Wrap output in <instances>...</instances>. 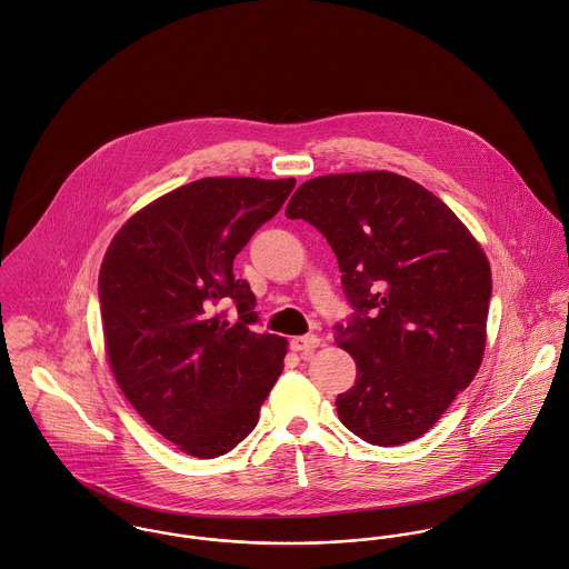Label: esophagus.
<instances>
[{
	"instance_id": "obj_1",
	"label": "esophagus",
	"mask_w": 569,
	"mask_h": 569,
	"mask_svg": "<svg viewBox=\"0 0 569 569\" xmlns=\"http://www.w3.org/2000/svg\"><path fill=\"white\" fill-rule=\"evenodd\" d=\"M319 343H321V339L317 335H303V337H295L290 341V348L295 352H301L303 357H308V355H312L319 348Z\"/></svg>"
}]
</instances>
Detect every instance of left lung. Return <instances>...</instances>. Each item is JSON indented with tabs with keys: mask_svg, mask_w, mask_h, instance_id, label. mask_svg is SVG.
<instances>
[{
	"mask_svg": "<svg viewBox=\"0 0 569 569\" xmlns=\"http://www.w3.org/2000/svg\"><path fill=\"white\" fill-rule=\"evenodd\" d=\"M286 217L326 237L355 310L335 326L357 361L355 386L337 397L341 423L381 448L419 439L483 361L492 297L483 248L439 197L386 170L310 179Z\"/></svg>",
	"mask_w": 569,
	"mask_h": 569,
	"instance_id": "obj_1",
	"label": "left lung"
}]
</instances>
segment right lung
<instances>
[{"mask_svg": "<svg viewBox=\"0 0 569 569\" xmlns=\"http://www.w3.org/2000/svg\"><path fill=\"white\" fill-rule=\"evenodd\" d=\"M295 179L208 177L128 219L99 270L112 375L141 419L190 457L217 459L257 426L288 341L252 330L257 299L232 263ZM232 302L238 321L220 308Z\"/></svg>", "mask_w": 569, "mask_h": 569, "instance_id": "right-lung-1", "label": "right lung"}]
</instances>
